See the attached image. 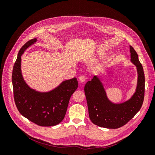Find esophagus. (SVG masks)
I'll use <instances>...</instances> for the list:
<instances>
[{
  "mask_svg": "<svg viewBox=\"0 0 155 155\" xmlns=\"http://www.w3.org/2000/svg\"><path fill=\"white\" fill-rule=\"evenodd\" d=\"M86 77L85 76H83V75H82V76H81L79 78V80L81 82H84L85 80H86Z\"/></svg>",
  "mask_w": 155,
  "mask_h": 155,
  "instance_id": "1",
  "label": "esophagus"
}]
</instances>
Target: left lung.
<instances>
[{
    "mask_svg": "<svg viewBox=\"0 0 155 155\" xmlns=\"http://www.w3.org/2000/svg\"><path fill=\"white\" fill-rule=\"evenodd\" d=\"M130 58L137 67L138 84L132 97L123 104L110 102L100 79L94 76L85 86L88 114L92 122L101 127L118 129L125 125L141 109L144 100L145 76L143 69L134 49L130 46Z\"/></svg>",
    "mask_w": 155,
    "mask_h": 155,
    "instance_id": "obj_1",
    "label": "left lung"
}]
</instances>
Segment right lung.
<instances>
[{
	"instance_id": "1",
	"label": "right lung",
	"mask_w": 155,
	"mask_h": 155,
	"mask_svg": "<svg viewBox=\"0 0 155 155\" xmlns=\"http://www.w3.org/2000/svg\"><path fill=\"white\" fill-rule=\"evenodd\" d=\"M33 39L20 49L14 64L12 83L15 104L20 113L39 126H54L61 122L66 114L70 98L78 87L76 78L63 81L49 92H39L30 88L23 79L21 71V55L37 42Z\"/></svg>"
}]
</instances>
